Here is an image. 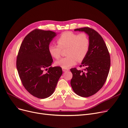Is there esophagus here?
<instances>
[{
	"mask_svg": "<svg viewBox=\"0 0 128 128\" xmlns=\"http://www.w3.org/2000/svg\"><path fill=\"white\" fill-rule=\"evenodd\" d=\"M62 70H63V72H64L69 70H68V69H64V68H63V69H62Z\"/></svg>",
	"mask_w": 128,
	"mask_h": 128,
	"instance_id": "1",
	"label": "esophagus"
}]
</instances>
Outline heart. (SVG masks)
<instances>
[{
    "instance_id": "b5f03b06",
    "label": "heart",
    "mask_w": 128,
    "mask_h": 128,
    "mask_svg": "<svg viewBox=\"0 0 128 128\" xmlns=\"http://www.w3.org/2000/svg\"><path fill=\"white\" fill-rule=\"evenodd\" d=\"M58 45L51 44L48 46L50 55L54 58L58 59L61 55V50L67 49L65 58L56 62V65L62 68L68 69L77 62H82L89 52L90 42L86 33L77 34L72 32L63 33L57 39Z\"/></svg>"
}]
</instances>
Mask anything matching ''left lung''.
<instances>
[{
  "label": "left lung",
  "mask_w": 128,
  "mask_h": 128,
  "mask_svg": "<svg viewBox=\"0 0 128 128\" xmlns=\"http://www.w3.org/2000/svg\"><path fill=\"white\" fill-rule=\"evenodd\" d=\"M88 35L90 45L89 52L80 67L84 70L70 69L72 77L70 84L74 92L82 97H89L98 92L104 84L110 66V55L102 36L90 28L74 30Z\"/></svg>",
  "instance_id": "1"
}]
</instances>
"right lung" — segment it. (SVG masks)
Listing matches in <instances>:
<instances>
[{"instance_id":"right-lung-1","label":"right lung","mask_w":128,"mask_h":128,"mask_svg":"<svg viewBox=\"0 0 128 128\" xmlns=\"http://www.w3.org/2000/svg\"><path fill=\"white\" fill-rule=\"evenodd\" d=\"M56 35L51 30H33L25 36L18 52L16 68L22 84L32 96L39 98L52 94L62 74L60 67H50L53 60L48 46ZM44 69L48 70L46 73Z\"/></svg>"}]
</instances>
